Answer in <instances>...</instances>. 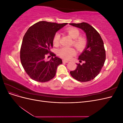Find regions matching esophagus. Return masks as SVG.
I'll list each match as a JSON object with an SVG mask.
<instances>
[{
  "label": "esophagus",
  "instance_id": "esophagus-1",
  "mask_svg": "<svg viewBox=\"0 0 123 123\" xmlns=\"http://www.w3.org/2000/svg\"><path fill=\"white\" fill-rule=\"evenodd\" d=\"M62 62H65V63H68V62H69V61H66V60H65V59H64V60H62Z\"/></svg>",
  "mask_w": 123,
  "mask_h": 123
}]
</instances>
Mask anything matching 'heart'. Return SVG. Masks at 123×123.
Segmentation results:
<instances>
[{"mask_svg":"<svg viewBox=\"0 0 123 123\" xmlns=\"http://www.w3.org/2000/svg\"><path fill=\"white\" fill-rule=\"evenodd\" d=\"M66 32L73 40V46L79 51L83 50L87 44V39L84 36H80L79 30L74 27H69L66 29ZM61 35L58 33H55L53 39L54 45L57 46L59 44ZM76 54L75 50L72 47H64L58 50L59 56L65 59H69Z\"/></svg>","mask_w":123,"mask_h":123,"instance_id":"b5f03b06","label":"heart"}]
</instances>
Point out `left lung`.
Segmentation results:
<instances>
[{"instance_id":"8db88e82","label":"left lung","mask_w":123,"mask_h":123,"mask_svg":"<svg viewBox=\"0 0 123 123\" xmlns=\"http://www.w3.org/2000/svg\"><path fill=\"white\" fill-rule=\"evenodd\" d=\"M74 27L82 29L86 33L87 44L78 58L82 64H76V69L70 71V74L77 80L87 82L93 80L99 73L106 59L104 42L96 30L86 23L69 24Z\"/></svg>"}]
</instances>
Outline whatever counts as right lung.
I'll list each match as a JSON object with an SVG mask.
<instances>
[{"label":"right lung","mask_w":123,"mask_h":123,"mask_svg":"<svg viewBox=\"0 0 123 123\" xmlns=\"http://www.w3.org/2000/svg\"><path fill=\"white\" fill-rule=\"evenodd\" d=\"M67 24L41 21L32 25L25 33L20 49V61L25 72L32 80L43 83L55 76L57 66L62 62L51 53L50 49L53 47L56 32ZM48 53L53 57L47 61L45 57Z\"/></svg>","instance_id":"add662e5"}]
</instances>
